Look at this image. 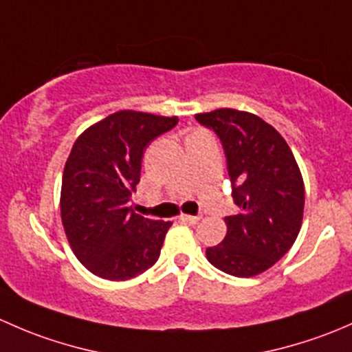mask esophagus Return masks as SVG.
<instances>
[{
	"label": "esophagus",
	"mask_w": 352,
	"mask_h": 352,
	"mask_svg": "<svg viewBox=\"0 0 352 352\" xmlns=\"http://www.w3.org/2000/svg\"><path fill=\"white\" fill-rule=\"evenodd\" d=\"M179 220L184 223H190V226H195V223L200 222V217H191V215H179Z\"/></svg>",
	"instance_id": "obj_1"
}]
</instances>
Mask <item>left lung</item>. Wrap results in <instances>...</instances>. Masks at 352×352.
Listing matches in <instances>:
<instances>
[{"instance_id":"obj_1","label":"left lung","mask_w":352,"mask_h":352,"mask_svg":"<svg viewBox=\"0 0 352 352\" xmlns=\"http://www.w3.org/2000/svg\"><path fill=\"white\" fill-rule=\"evenodd\" d=\"M195 117L222 140L239 206L237 215L226 217V239L206 249V259L232 276H257L298 237L305 205L302 173L281 133L257 115L219 108Z\"/></svg>"}]
</instances>
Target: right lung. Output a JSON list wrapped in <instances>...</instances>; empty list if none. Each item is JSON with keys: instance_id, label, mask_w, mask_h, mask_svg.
Segmentation results:
<instances>
[{"instance_id": "right-lung-1", "label": "right lung", "mask_w": 352, "mask_h": 352, "mask_svg": "<svg viewBox=\"0 0 352 352\" xmlns=\"http://www.w3.org/2000/svg\"><path fill=\"white\" fill-rule=\"evenodd\" d=\"M177 117L120 110L76 139L64 166L60 219L74 256L95 276L125 281L155 264L171 222L129 206L144 151Z\"/></svg>"}]
</instances>
